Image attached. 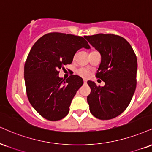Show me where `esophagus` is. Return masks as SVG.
<instances>
[{
	"instance_id": "1",
	"label": "esophagus",
	"mask_w": 152,
	"mask_h": 152,
	"mask_svg": "<svg viewBox=\"0 0 152 152\" xmlns=\"http://www.w3.org/2000/svg\"><path fill=\"white\" fill-rule=\"evenodd\" d=\"M86 82H87L86 80V79H84V80H83V83H84V84L86 83Z\"/></svg>"
}]
</instances>
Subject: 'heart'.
<instances>
[{
	"label": "heart",
	"mask_w": 152,
	"mask_h": 152,
	"mask_svg": "<svg viewBox=\"0 0 152 152\" xmlns=\"http://www.w3.org/2000/svg\"><path fill=\"white\" fill-rule=\"evenodd\" d=\"M77 73H78V74L79 75V76H82V77H87V76H88V74H89L88 71L87 69H83V68L78 69V70L77 71Z\"/></svg>",
	"instance_id": "obj_1"
}]
</instances>
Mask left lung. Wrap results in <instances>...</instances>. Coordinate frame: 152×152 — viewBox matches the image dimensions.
Wrapping results in <instances>:
<instances>
[{
    "instance_id": "left-lung-1",
    "label": "left lung",
    "mask_w": 152,
    "mask_h": 152,
    "mask_svg": "<svg viewBox=\"0 0 152 152\" xmlns=\"http://www.w3.org/2000/svg\"><path fill=\"white\" fill-rule=\"evenodd\" d=\"M101 55L96 77L103 87L87 82L91 89L87 97L91 114L99 120L116 118L130 103L137 86V61L132 47L125 38L113 34L85 36Z\"/></svg>"
}]
</instances>
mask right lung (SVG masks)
I'll list each match as a JSON object with an SVG mask.
<instances>
[{
    "instance_id": "1",
    "label": "right lung",
    "mask_w": 152,
    "mask_h": 152,
    "mask_svg": "<svg viewBox=\"0 0 152 152\" xmlns=\"http://www.w3.org/2000/svg\"><path fill=\"white\" fill-rule=\"evenodd\" d=\"M82 47L90 48L82 37L51 32L39 38L31 49L24 69L27 96L44 118L57 121L69 113L71 100L83 81L71 75L64 81L58 74L64 66L71 64Z\"/></svg>"
}]
</instances>
